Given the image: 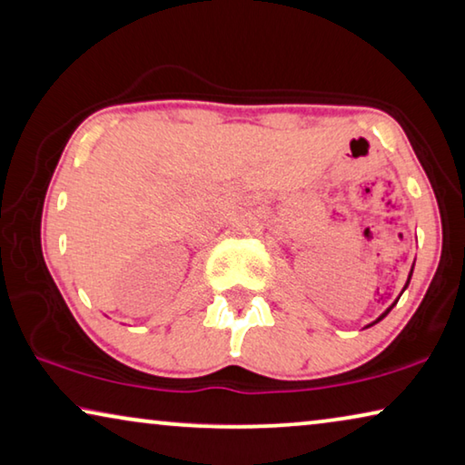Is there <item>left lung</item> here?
Masks as SVG:
<instances>
[{"mask_svg":"<svg viewBox=\"0 0 465 465\" xmlns=\"http://www.w3.org/2000/svg\"><path fill=\"white\" fill-rule=\"evenodd\" d=\"M411 272H413V269H411ZM410 280H411V273H410ZM410 280H407V283H405V288H407V286H410ZM391 309H392V307H391ZM391 309H388V311H391ZM388 311H386V313H388ZM386 313H384V315H386ZM384 315H382V317H384ZM382 317H380V320H382ZM380 320H378V322H380Z\"/></svg>","mask_w":465,"mask_h":465,"instance_id":"left-lung-1","label":"left lung"}]
</instances>
